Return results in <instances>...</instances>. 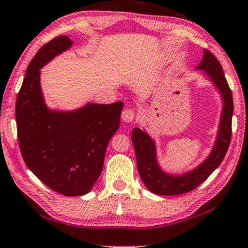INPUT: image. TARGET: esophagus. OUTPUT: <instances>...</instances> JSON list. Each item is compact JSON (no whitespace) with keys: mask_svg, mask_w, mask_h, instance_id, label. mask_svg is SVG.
I'll list each match as a JSON object with an SVG mask.
<instances>
[{"mask_svg":"<svg viewBox=\"0 0 248 248\" xmlns=\"http://www.w3.org/2000/svg\"><path fill=\"white\" fill-rule=\"evenodd\" d=\"M134 118H136V112H134V110H132V109L126 108L122 111V120L126 122V123H131V122H133Z\"/></svg>","mask_w":248,"mask_h":248,"instance_id":"obj_1","label":"esophagus"}]
</instances>
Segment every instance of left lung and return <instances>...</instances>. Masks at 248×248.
<instances>
[{
  "instance_id": "1",
  "label": "left lung",
  "mask_w": 248,
  "mask_h": 248,
  "mask_svg": "<svg viewBox=\"0 0 248 248\" xmlns=\"http://www.w3.org/2000/svg\"><path fill=\"white\" fill-rule=\"evenodd\" d=\"M197 69L205 70L213 84L220 91L223 100L220 125L213 149L206 159L192 171L174 175L164 172L157 162L156 144L146 132L139 127L132 131V143L137 157L138 171L144 186L156 195L174 196L194 190L212 174L222 162L231 139V118L233 114L232 93L228 85L222 66L213 53L204 50Z\"/></svg>"
}]
</instances>
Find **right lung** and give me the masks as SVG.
<instances>
[{
    "label": "right lung",
    "mask_w": 248,
    "mask_h": 248,
    "mask_svg": "<svg viewBox=\"0 0 248 248\" xmlns=\"http://www.w3.org/2000/svg\"><path fill=\"white\" fill-rule=\"evenodd\" d=\"M73 42L61 35L38 50L26 70L16 102L20 152L26 165L58 194L83 196L101 174L109 140L120 127L123 102L51 110L41 90V68Z\"/></svg>",
    "instance_id": "add662e5"
}]
</instances>
